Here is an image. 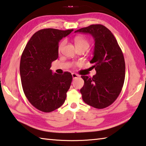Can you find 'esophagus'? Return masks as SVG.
<instances>
[{
    "mask_svg": "<svg viewBox=\"0 0 146 146\" xmlns=\"http://www.w3.org/2000/svg\"><path fill=\"white\" fill-rule=\"evenodd\" d=\"M78 76H79V75H78V74H76V73H72V77H73V79L77 78V77H78Z\"/></svg>",
    "mask_w": 146,
    "mask_h": 146,
    "instance_id": "esophagus-1",
    "label": "esophagus"
}]
</instances>
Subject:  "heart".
<instances>
[{
  "label": "heart",
  "mask_w": 146,
  "mask_h": 146,
  "mask_svg": "<svg viewBox=\"0 0 146 146\" xmlns=\"http://www.w3.org/2000/svg\"><path fill=\"white\" fill-rule=\"evenodd\" d=\"M74 42H75V45L76 48H88L89 45H90V42L87 38L82 36H76L74 39ZM66 44V41L63 40L62 41L60 44L58 46V51H60L62 50L64 46Z\"/></svg>",
  "instance_id": "obj_1"
}]
</instances>
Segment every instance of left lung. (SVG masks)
Returning <instances> with one entry per match:
<instances>
[{"mask_svg":"<svg viewBox=\"0 0 146 146\" xmlns=\"http://www.w3.org/2000/svg\"><path fill=\"white\" fill-rule=\"evenodd\" d=\"M75 32L89 33L95 39L93 57L90 61L97 73L93 77L82 76L84 84L80 89L84 102L104 109L118 98L125 79V61L122 51L110 29L102 24H93Z\"/></svg>","mask_w":146,"mask_h":146,"instance_id":"left-lung-1","label":"left lung"}]
</instances>
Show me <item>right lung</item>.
Returning a JSON list of instances; mask_svg holds the SVG:
<instances>
[{
    "mask_svg": "<svg viewBox=\"0 0 146 146\" xmlns=\"http://www.w3.org/2000/svg\"><path fill=\"white\" fill-rule=\"evenodd\" d=\"M73 29L48 28L35 33L24 48L20 63L24 93L29 102L41 111L49 113L63 104L72 75L53 73L52 62L58 56V42Z\"/></svg>",
    "mask_w": 146,
    "mask_h": 146,
    "instance_id": "1",
    "label": "right lung"
}]
</instances>
